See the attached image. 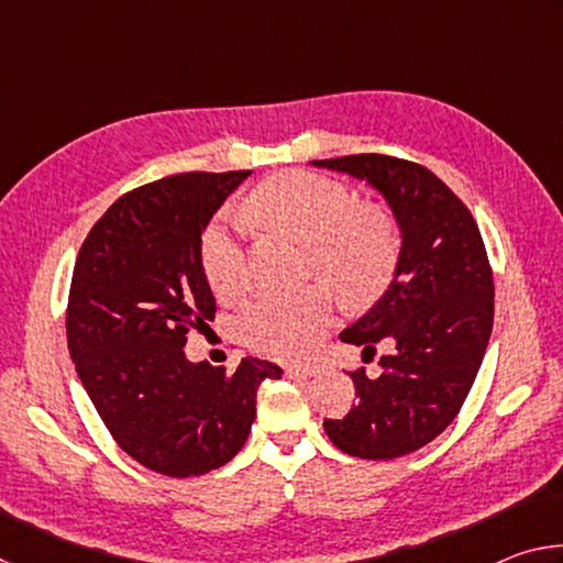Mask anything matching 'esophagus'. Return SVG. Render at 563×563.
I'll return each mask as SVG.
<instances>
[{
  "instance_id": "esophagus-1",
  "label": "esophagus",
  "mask_w": 563,
  "mask_h": 563,
  "mask_svg": "<svg viewBox=\"0 0 563 563\" xmlns=\"http://www.w3.org/2000/svg\"><path fill=\"white\" fill-rule=\"evenodd\" d=\"M285 375L292 377V379H308V377H316V375H318V367H310V365H290V367H285Z\"/></svg>"
}]
</instances>
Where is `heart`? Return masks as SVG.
<instances>
[{"label":"heart","instance_id":"heart-1","mask_svg":"<svg viewBox=\"0 0 563 563\" xmlns=\"http://www.w3.org/2000/svg\"><path fill=\"white\" fill-rule=\"evenodd\" d=\"M247 221L308 245L310 268L342 298L365 300L383 288L395 261V228L377 208L357 206L340 180L288 170L255 190L243 206ZM245 223L218 213L201 238V268L218 298H235L243 288ZM332 322V298L325 288L295 295H268L247 305L238 320L245 345L275 360L308 357Z\"/></svg>","mask_w":563,"mask_h":563}]
</instances>
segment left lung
<instances>
[{"mask_svg":"<svg viewBox=\"0 0 563 563\" xmlns=\"http://www.w3.org/2000/svg\"><path fill=\"white\" fill-rule=\"evenodd\" d=\"M373 184L402 231L395 280L342 342L375 352L383 373L352 369L357 405L325 419L330 442L360 460H397L442 434L479 373L494 322V278L482 233L430 168L385 154L312 161Z\"/></svg>","mask_w":563,"mask_h":563,"instance_id":"8db88e82","label":"left lung"}]
</instances>
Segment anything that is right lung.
Returning <instances> with one entry per match:
<instances>
[{
  "mask_svg": "<svg viewBox=\"0 0 563 563\" xmlns=\"http://www.w3.org/2000/svg\"><path fill=\"white\" fill-rule=\"evenodd\" d=\"M251 170L176 174L123 194L76 255L66 340L93 407L123 452L151 472L198 476L241 452L263 379L245 357L228 373L188 362L190 330L216 318L201 233Z\"/></svg>",
  "mask_w": 563,
  "mask_h": 563,
  "instance_id": "1",
  "label": "right lung"
}]
</instances>
